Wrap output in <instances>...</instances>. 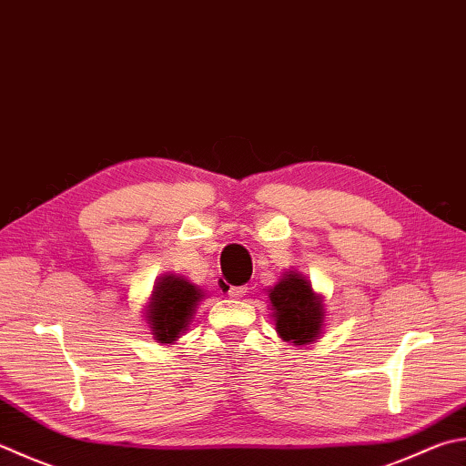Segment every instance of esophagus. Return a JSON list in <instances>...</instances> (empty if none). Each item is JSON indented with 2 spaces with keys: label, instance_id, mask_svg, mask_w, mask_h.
Instances as JSON below:
<instances>
[{
  "label": "esophagus",
  "instance_id": "obj_1",
  "mask_svg": "<svg viewBox=\"0 0 466 466\" xmlns=\"http://www.w3.org/2000/svg\"><path fill=\"white\" fill-rule=\"evenodd\" d=\"M245 292H248V288L245 286H231L227 289V294H229V298H233V300H239V298L245 296Z\"/></svg>",
  "mask_w": 466,
  "mask_h": 466
}]
</instances>
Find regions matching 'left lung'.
<instances>
[{
	"label": "left lung",
	"instance_id": "obj_1",
	"mask_svg": "<svg viewBox=\"0 0 466 466\" xmlns=\"http://www.w3.org/2000/svg\"><path fill=\"white\" fill-rule=\"evenodd\" d=\"M276 330L286 342L310 345L320 337L324 327L322 298L314 292L300 271H286L282 279L269 289Z\"/></svg>",
	"mask_w": 466,
	"mask_h": 466
}]
</instances>
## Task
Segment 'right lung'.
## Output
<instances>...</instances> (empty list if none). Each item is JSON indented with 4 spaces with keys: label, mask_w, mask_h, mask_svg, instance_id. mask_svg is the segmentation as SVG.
I'll use <instances>...</instances> for the list:
<instances>
[{
    "label": "right lung",
    "mask_w": 466,
    "mask_h": 466,
    "mask_svg": "<svg viewBox=\"0 0 466 466\" xmlns=\"http://www.w3.org/2000/svg\"><path fill=\"white\" fill-rule=\"evenodd\" d=\"M200 298V288L190 284L187 278L174 274L157 278L150 302L146 306V320L156 342L170 345L177 340L182 330H187Z\"/></svg>",
    "instance_id": "1"
}]
</instances>
